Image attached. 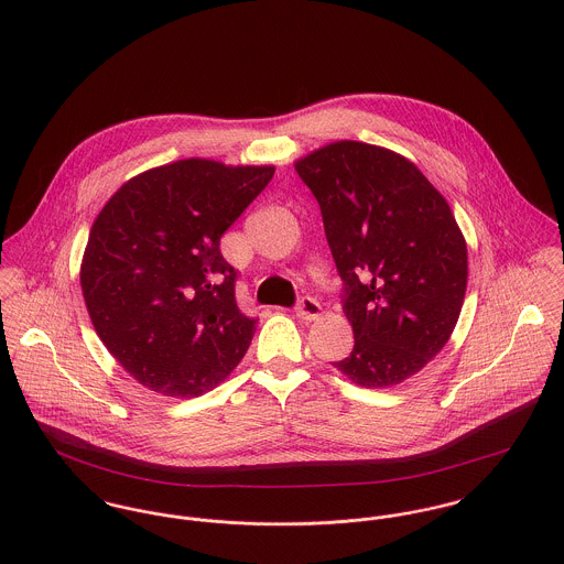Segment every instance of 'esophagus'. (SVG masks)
<instances>
[{"mask_svg":"<svg viewBox=\"0 0 564 564\" xmlns=\"http://www.w3.org/2000/svg\"><path fill=\"white\" fill-rule=\"evenodd\" d=\"M295 313H297V317H300L302 322H317V319L322 317V306H319L317 300L304 297V300H300Z\"/></svg>","mask_w":564,"mask_h":564,"instance_id":"esophagus-1","label":"esophagus"}]
</instances>
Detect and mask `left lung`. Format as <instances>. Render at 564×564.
Wrapping results in <instances>:
<instances>
[{"mask_svg":"<svg viewBox=\"0 0 564 564\" xmlns=\"http://www.w3.org/2000/svg\"><path fill=\"white\" fill-rule=\"evenodd\" d=\"M322 206L345 282L354 351L332 362L365 389L419 373L449 340L467 293V241L432 182L402 154L334 141L295 161Z\"/></svg>","mask_w":564,"mask_h":564,"instance_id":"left-lung-1","label":"left lung"}]
</instances>
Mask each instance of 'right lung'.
I'll use <instances>...</instances> for the list:
<instances>
[{
  "label": "right lung",
  "mask_w": 564,
  "mask_h": 564,
  "mask_svg": "<svg viewBox=\"0 0 564 564\" xmlns=\"http://www.w3.org/2000/svg\"><path fill=\"white\" fill-rule=\"evenodd\" d=\"M273 164L184 159L130 177L93 221L80 264L88 317L110 356L164 398H199L241 362L256 319L235 297L221 237Z\"/></svg>",
  "instance_id": "obj_1"
}]
</instances>
